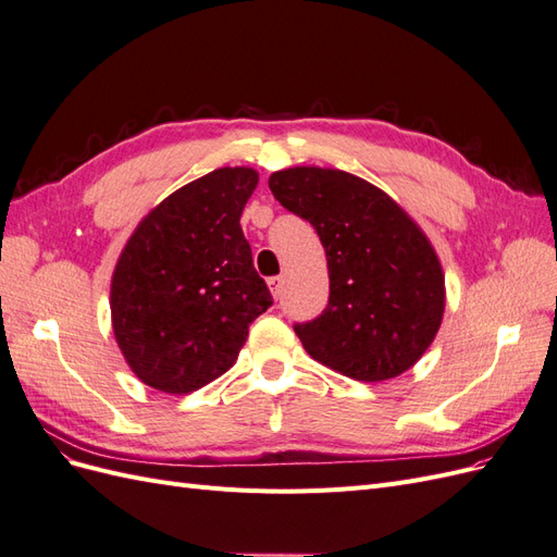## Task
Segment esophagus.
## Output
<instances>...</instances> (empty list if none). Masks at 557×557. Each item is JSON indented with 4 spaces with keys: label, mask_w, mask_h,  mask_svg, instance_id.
I'll use <instances>...</instances> for the list:
<instances>
[{
    "label": "esophagus",
    "mask_w": 557,
    "mask_h": 557,
    "mask_svg": "<svg viewBox=\"0 0 557 557\" xmlns=\"http://www.w3.org/2000/svg\"><path fill=\"white\" fill-rule=\"evenodd\" d=\"M267 285H269V290H272V295H274V299H276V297H278V293H281V276L267 278Z\"/></svg>",
    "instance_id": "34e87169"
}]
</instances>
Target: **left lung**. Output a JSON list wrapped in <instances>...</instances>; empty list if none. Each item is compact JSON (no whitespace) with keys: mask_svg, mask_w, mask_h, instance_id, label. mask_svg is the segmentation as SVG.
Wrapping results in <instances>:
<instances>
[{"mask_svg":"<svg viewBox=\"0 0 557 557\" xmlns=\"http://www.w3.org/2000/svg\"><path fill=\"white\" fill-rule=\"evenodd\" d=\"M269 190L313 225L327 256V307L295 325L309 356L364 383L411 369L446 309L444 269L425 232L391 195L342 170L290 166L269 176Z\"/></svg>","mask_w":557,"mask_h":557,"instance_id":"8db88e82","label":"left lung"}]
</instances>
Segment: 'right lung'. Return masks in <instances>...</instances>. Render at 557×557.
Here are the masks:
<instances>
[{
    "label": "right lung",
    "mask_w": 557,
    "mask_h": 557,
    "mask_svg": "<svg viewBox=\"0 0 557 557\" xmlns=\"http://www.w3.org/2000/svg\"><path fill=\"white\" fill-rule=\"evenodd\" d=\"M258 185L221 166L150 209L111 278V325L137 379L188 395L237 362L252 320L272 307L239 218Z\"/></svg>",
    "instance_id": "obj_1"
}]
</instances>
